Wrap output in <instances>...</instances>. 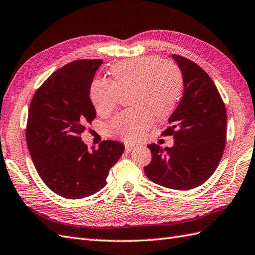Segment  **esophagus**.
I'll return each instance as SVG.
<instances>
[{"label":"esophagus","instance_id":"34e87169","mask_svg":"<svg viewBox=\"0 0 255 255\" xmlns=\"http://www.w3.org/2000/svg\"><path fill=\"white\" fill-rule=\"evenodd\" d=\"M134 145H132V144H129V143H126L125 144V149H126V152H130V151H132L133 149H134Z\"/></svg>","mask_w":255,"mask_h":255}]
</instances>
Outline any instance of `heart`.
Returning <instances> with one entry per match:
<instances>
[{
  "instance_id": "1",
  "label": "heart",
  "mask_w": 255,
  "mask_h": 255,
  "mask_svg": "<svg viewBox=\"0 0 255 255\" xmlns=\"http://www.w3.org/2000/svg\"><path fill=\"white\" fill-rule=\"evenodd\" d=\"M112 80L92 82L90 97L100 115L112 113L118 104L120 93L129 90L133 108L122 112L110 123L112 134L126 141L142 137L153 123V115L165 118L175 111L182 89V76L174 63L157 56H142L122 61L110 70Z\"/></svg>"
}]
</instances>
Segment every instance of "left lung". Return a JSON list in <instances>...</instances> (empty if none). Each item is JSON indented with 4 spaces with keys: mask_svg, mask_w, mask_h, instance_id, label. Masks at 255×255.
Listing matches in <instances>:
<instances>
[{
    "mask_svg": "<svg viewBox=\"0 0 255 255\" xmlns=\"http://www.w3.org/2000/svg\"><path fill=\"white\" fill-rule=\"evenodd\" d=\"M183 79V96L169 117L163 135H174V145H147L151 163L144 167L151 181L175 190L202 185L220 164L226 144L227 113L214 82L199 65L173 55Z\"/></svg>",
    "mask_w": 255,
    "mask_h": 255,
    "instance_id": "left-lung-1",
    "label": "left lung"
}]
</instances>
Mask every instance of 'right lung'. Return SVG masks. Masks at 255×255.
<instances>
[{"mask_svg": "<svg viewBox=\"0 0 255 255\" xmlns=\"http://www.w3.org/2000/svg\"><path fill=\"white\" fill-rule=\"evenodd\" d=\"M102 60H79L53 73L29 106L26 140L41 179L53 192L81 199L106 185L110 169L125 150L118 141L89 151L80 134L96 117L90 88Z\"/></svg>", "mask_w": 255, "mask_h": 255, "instance_id": "right-lung-1", "label": "right lung"}]
</instances>
